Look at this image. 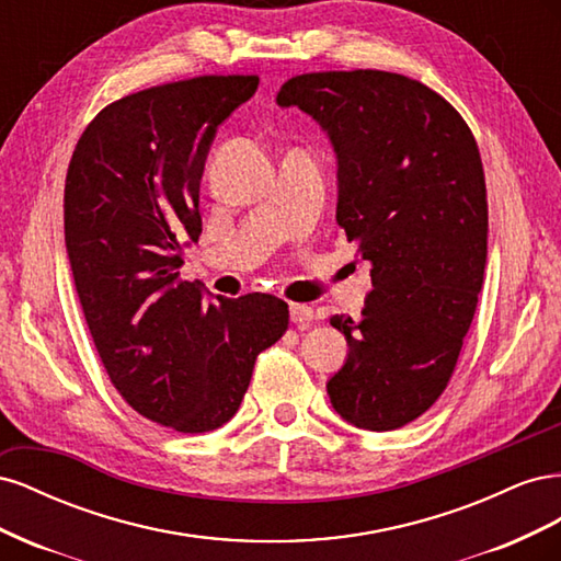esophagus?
Returning <instances> with one entry per match:
<instances>
[{
    "instance_id": "esophagus-1",
    "label": "esophagus",
    "mask_w": 561,
    "mask_h": 561,
    "mask_svg": "<svg viewBox=\"0 0 561 561\" xmlns=\"http://www.w3.org/2000/svg\"><path fill=\"white\" fill-rule=\"evenodd\" d=\"M290 320L299 328H307L313 320V309L309 304H290Z\"/></svg>"
}]
</instances>
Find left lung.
<instances>
[{
  "label": "left lung",
  "instance_id": "left-lung-1",
  "mask_svg": "<svg viewBox=\"0 0 561 561\" xmlns=\"http://www.w3.org/2000/svg\"><path fill=\"white\" fill-rule=\"evenodd\" d=\"M276 103L328 130L336 225L371 264L363 318H330L348 342L330 402L358 428H402L443 396L478 309L489 227L478 142L443 95L396 72L297 75Z\"/></svg>",
  "mask_w": 561,
  "mask_h": 561
}]
</instances>
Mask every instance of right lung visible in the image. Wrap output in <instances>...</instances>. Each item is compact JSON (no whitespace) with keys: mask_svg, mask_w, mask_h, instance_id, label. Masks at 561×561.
<instances>
[{"mask_svg":"<svg viewBox=\"0 0 561 561\" xmlns=\"http://www.w3.org/2000/svg\"><path fill=\"white\" fill-rule=\"evenodd\" d=\"M257 83L203 75L130 93L98 112L67 168L65 245L100 360L135 412L178 433L225 426L290 320L274 295L217 308L180 278L210 142Z\"/></svg>","mask_w":561,"mask_h":561,"instance_id":"obj_1","label":"right lung"}]
</instances>
